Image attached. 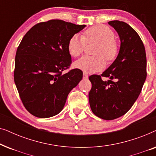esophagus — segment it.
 Returning <instances> with one entry per match:
<instances>
[{"instance_id": "34e87169", "label": "esophagus", "mask_w": 156, "mask_h": 156, "mask_svg": "<svg viewBox=\"0 0 156 156\" xmlns=\"http://www.w3.org/2000/svg\"><path fill=\"white\" fill-rule=\"evenodd\" d=\"M83 78L85 79V80H86V79H88V75H87V74L84 72V73H83Z\"/></svg>"}]
</instances>
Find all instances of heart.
Masks as SVG:
<instances>
[{
	"instance_id": "1",
	"label": "heart",
	"mask_w": 156,
	"mask_h": 156,
	"mask_svg": "<svg viewBox=\"0 0 156 156\" xmlns=\"http://www.w3.org/2000/svg\"><path fill=\"white\" fill-rule=\"evenodd\" d=\"M115 34L105 25H96L84 31L83 36L72 35L68 42V51L72 57H78L85 50L87 44L96 43L94 55L97 56H84L74 62V67L83 72L93 73L101 71L105 67V61H112L119 52L118 44L115 41Z\"/></svg>"
}]
</instances>
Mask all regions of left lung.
<instances>
[{
    "label": "left lung",
    "instance_id": "left-lung-1",
    "mask_svg": "<svg viewBox=\"0 0 156 156\" xmlns=\"http://www.w3.org/2000/svg\"><path fill=\"white\" fill-rule=\"evenodd\" d=\"M108 24L120 37L119 55L101 75L93 74L89 77L91 83L89 94L91 109L104 120L119 118L132 107L147 76L146 50L138 34L122 21H109ZM101 77H108L110 80L104 81Z\"/></svg>",
    "mask_w": 156,
    "mask_h": 156
}]
</instances>
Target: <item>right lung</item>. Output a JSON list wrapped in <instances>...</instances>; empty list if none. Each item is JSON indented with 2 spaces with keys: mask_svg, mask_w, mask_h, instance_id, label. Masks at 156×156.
<instances>
[{
  "mask_svg": "<svg viewBox=\"0 0 156 156\" xmlns=\"http://www.w3.org/2000/svg\"><path fill=\"white\" fill-rule=\"evenodd\" d=\"M85 26L50 20L34 25L21 40L14 81L23 105L33 116L49 118L59 114L69 93L82 80V70L62 72L72 63L69 40Z\"/></svg>",
  "mask_w": 156,
  "mask_h": 156,
  "instance_id": "1",
  "label": "right lung"
}]
</instances>
